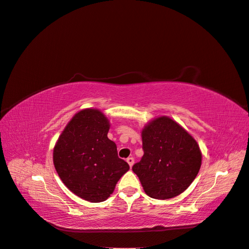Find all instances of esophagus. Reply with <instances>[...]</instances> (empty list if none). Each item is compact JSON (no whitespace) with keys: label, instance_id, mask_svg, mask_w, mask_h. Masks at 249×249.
Returning <instances> with one entry per match:
<instances>
[{"label":"esophagus","instance_id":"34e87169","mask_svg":"<svg viewBox=\"0 0 249 249\" xmlns=\"http://www.w3.org/2000/svg\"><path fill=\"white\" fill-rule=\"evenodd\" d=\"M126 162H127V164L130 165V167H132L133 164H134V158L129 157V158H127V159H126Z\"/></svg>","mask_w":249,"mask_h":249}]
</instances>
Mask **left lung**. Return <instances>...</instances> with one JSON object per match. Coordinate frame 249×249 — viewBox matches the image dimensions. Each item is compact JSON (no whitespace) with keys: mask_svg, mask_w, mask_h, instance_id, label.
Listing matches in <instances>:
<instances>
[{"mask_svg":"<svg viewBox=\"0 0 249 249\" xmlns=\"http://www.w3.org/2000/svg\"><path fill=\"white\" fill-rule=\"evenodd\" d=\"M141 136L144 154L132 169L145 193L156 199L183 193L200 169L202 156L197 142L167 116L148 123Z\"/></svg>","mask_w":249,"mask_h":249,"instance_id":"1","label":"left lung"}]
</instances>
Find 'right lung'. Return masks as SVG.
Instances as JSON below:
<instances>
[{"instance_id": "1", "label": "right lung", "mask_w": 249, "mask_h": 249, "mask_svg": "<svg viewBox=\"0 0 249 249\" xmlns=\"http://www.w3.org/2000/svg\"><path fill=\"white\" fill-rule=\"evenodd\" d=\"M109 129V120L100 110H82L67 124L54 147L58 176L72 193L87 201L106 200L130 169L108 138Z\"/></svg>"}]
</instances>
